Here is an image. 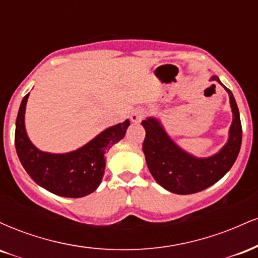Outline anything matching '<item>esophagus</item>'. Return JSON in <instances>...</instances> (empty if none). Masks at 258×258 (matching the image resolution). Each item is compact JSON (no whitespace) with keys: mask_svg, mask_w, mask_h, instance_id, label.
<instances>
[{"mask_svg":"<svg viewBox=\"0 0 258 258\" xmlns=\"http://www.w3.org/2000/svg\"><path fill=\"white\" fill-rule=\"evenodd\" d=\"M144 115H146V110H144V109L137 108V109H135V110H132L130 117H131L132 122L137 123V122H141L142 119L144 117Z\"/></svg>","mask_w":258,"mask_h":258,"instance_id":"1","label":"esophagus"}]
</instances>
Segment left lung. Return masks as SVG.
Segmentation results:
<instances>
[{"instance_id": "8db88e82", "label": "left lung", "mask_w": 258, "mask_h": 258, "mask_svg": "<svg viewBox=\"0 0 258 258\" xmlns=\"http://www.w3.org/2000/svg\"><path fill=\"white\" fill-rule=\"evenodd\" d=\"M211 81L221 84L217 76H212ZM226 90L233 110L229 139L221 152L211 158L198 159L183 152L171 141L158 120L149 117L142 121L146 128L143 152L148 168L154 179L168 191L185 195L204 190L220 180L235 162L241 147V121L232 91Z\"/></svg>"}]
</instances>
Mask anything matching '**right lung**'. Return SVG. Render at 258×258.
I'll return each mask as SVG.
<instances>
[{
  "label": "right lung",
  "instance_id": "right-lung-1",
  "mask_svg": "<svg viewBox=\"0 0 258 258\" xmlns=\"http://www.w3.org/2000/svg\"><path fill=\"white\" fill-rule=\"evenodd\" d=\"M29 93L18 111L14 143L23 167L38 185L65 198H82L93 193L100 184L105 168V153L126 135L130 121L106 128L88 144L68 154L40 152L29 141L24 114Z\"/></svg>",
  "mask_w": 258,
  "mask_h": 258
}]
</instances>
